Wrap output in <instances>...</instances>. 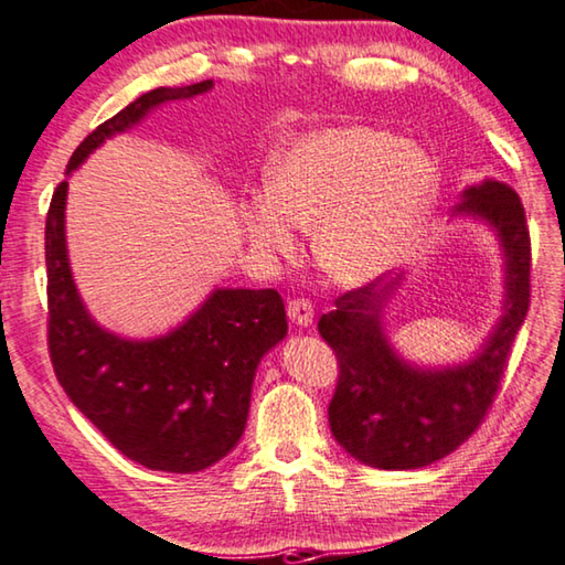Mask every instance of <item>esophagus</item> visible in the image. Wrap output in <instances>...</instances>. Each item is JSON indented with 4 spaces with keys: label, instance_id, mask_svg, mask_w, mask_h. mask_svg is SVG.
Returning <instances> with one entry per match:
<instances>
[{
    "label": "esophagus",
    "instance_id": "obj_1",
    "mask_svg": "<svg viewBox=\"0 0 565 565\" xmlns=\"http://www.w3.org/2000/svg\"><path fill=\"white\" fill-rule=\"evenodd\" d=\"M288 318L295 326L308 328L312 318H316V310H312V302L308 298H292L288 300Z\"/></svg>",
    "mask_w": 565,
    "mask_h": 565
}]
</instances>
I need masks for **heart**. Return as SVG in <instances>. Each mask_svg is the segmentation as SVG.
Masks as SVG:
<instances>
[{"instance_id": "b5f03b06", "label": "heart", "mask_w": 565, "mask_h": 565, "mask_svg": "<svg viewBox=\"0 0 565 565\" xmlns=\"http://www.w3.org/2000/svg\"><path fill=\"white\" fill-rule=\"evenodd\" d=\"M433 157L385 129L335 125L277 154L265 195L243 212L249 245L265 257L298 253V225L332 280L363 285L405 260L436 207Z\"/></svg>"}]
</instances>
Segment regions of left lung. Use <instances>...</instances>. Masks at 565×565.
<instances>
[{
    "instance_id": "1",
    "label": "left lung",
    "mask_w": 565,
    "mask_h": 565,
    "mask_svg": "<svg viewBox=\"0 0 565 565\" xmlns=\"http://www.w3.org/2000/svg\"><path fill=\"white\" fill-rule=\"evenodd\" d=\"M456 212L491 222L505 249V316L483 353L452 370H415L387 345L383 305L401 277L370 280L340 295L318 322L338 358V385L328 405L335 440L360 463L413 470L436 463L473 436L491 411L513 340L531 305V233L525 207L503 182L468 188Z\"/></svg>"
}]
</instances>
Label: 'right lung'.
I'll return each instance as SVG.
<instances>
[{
	"label": "right lung",
	"instance_id": "add662e5",
	"mask_svg": "<svg viewBox=\"0 0 565 565\" xmlns=\"http://www.w3.org/2000/svg\"><path fill=\"white\" fill-rule=\"evenodd\" d=\"M212 79L157 87L102 122L72 152L67 172L168 99L207 92ZM67 182L54 190L44 225L47 348L64 393L129 460L164 473H198L243 436L260 358L288 332L277 290H215L182 328L129 343L87 316L64 245Z\"/></svg>",
	"mask_w": 565,
	"mask_h": 565
}]
</instances>
